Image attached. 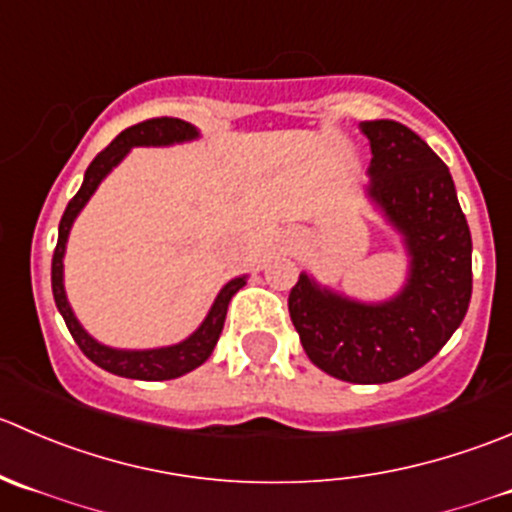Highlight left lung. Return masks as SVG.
<instances>
[{
  "instance_id": "obj_1",
  "label": "left lung",
  "mask_w": 512,
  "mask_h": 512,
  "mask_svg": "<svg viewBox=\"0 0 512 512\" xmlns=\"http://www.w3.org/2000/svg\"><path fill=\"white\" fill-rule=\"evenodd\" d=\"M371 141L366 196L401 234L408 276L386 301L321 286L306 271L288 313L313 366L348 383H391L426 366L463 323L473 291V241L453 176L408 126L363 121Z\"/></svg>"
}]
</instances>
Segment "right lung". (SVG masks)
I'll return each mask as SVG.
<instances>
[{
	"instance_id": "obj_1",
	"label": "right lung",
	"mask_w": 512,
	"mask_h": 512,
	"mask_svg": "<svg viewBox=\"0 0 512 512\" xmlns=\"http://www.w3.org/2000/svg\"><path fill=\"white\" fill-rule=\"evenodd\" d=\"M199 139V129L189 121L171 119V116H161V119H146L141 124L129 126L121 131L96 159L91 161L89 169L84 174L82 189L77 191L72 201H69L67 211H64L62 221H59V241L54 249L52 258V291L54 301H57L59 313H62L64 323H67L69 333L82 348V353L91 363H96L104 371L114 373L121 378H136V381H171L184 373L199 368L206 358L214 353L216 341H219L221 331H224L226 311L239 288L246 286V276L231 278L216 296L214 306L209 308L206 318L201 326L191 333L184 341L174 343V346H161V348H111L104 343L96 341L94 336L84 331L79 318L74 316L72 306H69L67 291H64V254H67V241L69 231H72L74 221L82 214L86 201L94 196L99 189L101 181L111 174L114 166L124 161L134 146H171V144H184V141Z\"/></svg>"
}]
</instances>
